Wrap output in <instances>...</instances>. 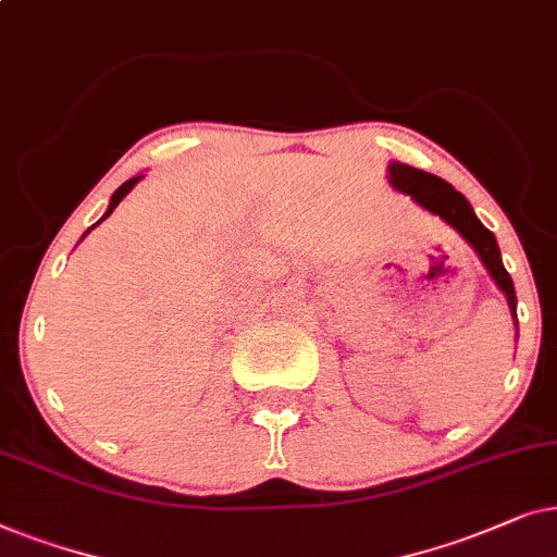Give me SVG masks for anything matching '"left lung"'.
Wrapping results in <instances>:
<instances>
[{
    "label": "left lung",
    "instance_id": "1",
    "mask_svg": "<svg viewBox=\"0 0 557 557\" xmlns=\"http://www.w3.org/2000/svg\"><path fill=\"white\" fill-rule=\"evenodd\" d=\"M389 183L395 185L397 190L412 196V201H418L422 209H428L435 216H441L448 226H454L458 234L463 236L466 242L471 244L473 251L481 257V262L494 277V283L499 285V290L507 295L511 315L517 318V295L515 285H511L509 272L504 270L499 244H496L494 234L481 224L473 213L471 203L458 193L454 185L443 181L438 175H430L425 170L410 168L405 162H389Z\"/></svg>",
    "mask_w": 557,
    "mask_h": 557
}]
</instances>
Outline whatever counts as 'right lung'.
I'll use <instances>...</instances> for the list:
<instances>
[{"label":"right lung","instance_id":"right-lung-1","mask_svg":"<svg viewBox=\"0 0 557 557\" xmlns=\"http://www.w3.org/2000/svg\"><path fill=\"white\" fill-rule=\"evenodd\" d=\"M139 177H143V175H137V177H129V181H127V183H122V185H119V188L114 190V196H111L109 211H107V213H103V219H107V216H109V213L116 209V206H119V201H122V198H124V196H127V193H129L132 188H135V185H137V181H139ZM103 219H101V221H103ZM101 221H99V224H101ZM91 228H94V226H91Z\"/></svg>","mask_w":557,"mask_h":557}]
</instances>
